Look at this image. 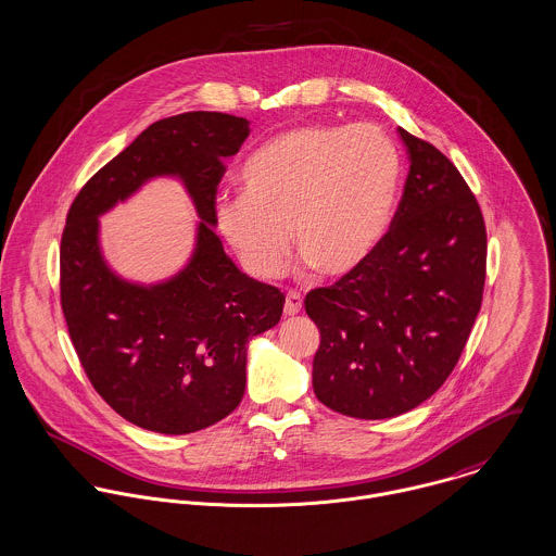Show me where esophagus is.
<instances>
[{"instance_id": "esophagus-1", "label": "esophagus", "mask_w": 556, "mask_h": 556, "mask_svg": "<svg viewBox=\"0 0 556 556\" xmlns=\"http://www.w3.org/2000/svg\"><path fill=\"white\" fill-rule=\"evenodd\" d=\"M302 295L298 291H289L287 293V302H285V314L293 316L298 312H302Z\"/></svg>"}]
</instances>
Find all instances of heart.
Segmentation results:
<instances>
[{"instance_id": "heart-1", "label": "heart", "mask_w": 556, "mask_h": 556, "mask_svg": "<svg viewBox=\"0 0 556 556\" xmlns=\"http://www.w3.org/2000/svg\"><path fill=\"white\" fill-rule=\"evenodd\" d=\"M244 195L214 203L216 225L258 280L280 274L291 231L320 276L356 271L384 240L402 185V154L376 125L312 123L247 159Z\"/></svg>"}]
</instances>
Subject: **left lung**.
Here are the masks:
<instances>
[{"mask_svg": "<svg viewBox=\"0 0 556 556\" xmlns=\"http://www.w3.org/2000/svg\"><path fill=\"white\" fill-rule=\"evenodd\" d=\"M409 154L391 227L356 271L305 295L320 331V404L365 420L429 400L453 374L480 312L486 227L453 161L400 127Z\"/></svg>", "mask_w": 556, "mask_h": 556, "instance_id": "1", "label": "left lung"}]
</instances>
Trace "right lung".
I'll use <instances>...</instances> for the list:
<instances>
[{
    "label": "right lung",
    "mask_w": 556,
    "mask_h": 556,
    "mask_svg": "<svg viewBox=\"0 0 556 556\" xmlns=\"http://www.w3.org/2000/svg\"><path fill=\"white\" fill-rule=\"evenodd\" d=\"M249 134L247 118L223 112L156 121L70 205L59 251L65 325L93 389L142 429L182 435L229 416L244 397L249 340L282 316L285 293L242 274L210 227L225 159ZM163 173L186 180L204 223L188 269L147 290L104 267L97 216Z\"/></svg>",
    "instance_id": "right-lung-1"
}]
</instances>
